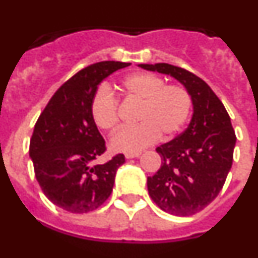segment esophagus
Masks as SVG:
<instances>
[{"instance_id": "1", "label": "esophagus", "mask_w": 258, "mask_h": 258, "mask_svg": "<svg viewBox=\"0 0 258 258\" xmlns=\"http://www.w3.org/2000/svg\"><path fill=\"white\" fill-rule=\"evenodd\" d=\"M141 152H136V154H125V157L126 159H133V157H140Z\"/></svg>"}]
</instances>
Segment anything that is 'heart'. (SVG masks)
<instances>
[{"mask_svg":"<svg viewBox=\"0 0 258 258\" xmlns=\"http://www.w3.org/2000/svg\"><path fill=\"white\" fill-rule=\"evenodd\" d=\"M129 101L140 103L137 126L125 127L111 140L116 152L134 154L159 140H169L186 126L192 112V97L184 86L165 84L163 77L149 72L125 76L120 83ZM90 116L101 131L113 133L118 125L117 99L106 86H101L90 101Z\"/></svg>","mask_w":258,"mask_h":258,"instance_id":"1","label":"heart"}]
</instances>
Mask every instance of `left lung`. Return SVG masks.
<instances>
[{"instance_id":"left-lung-1","label":"left lung","mask_w":258,"mask_h":258,"mask_svg":"<svg viewBox=\"0 0 258 258\" xmlns=\"http://www.w3.org/2000/svg\"><path fill=\"white\" fill-rule=\"evenodd\" d=\"M170 75L192 97L194 113L187 129L156 149L160 169L147 177L154 203L174 216H192L213 202L232 165L236 136L226 108L206 81L190 71L168 63L140 64Z\"/></svg>"}]
</instances>
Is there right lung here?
I'll use <instances>...</instances> for the list:
<instances>
[{"label": "right lung", "instance_id": "obj_1", "mask_svg": "<svg viewBox=\"0 0 258 258\" xmlns=\"http://www.w3.org/2000/svg\"><path fill=\"white\" fill-rule=\"evenodd\" d=\"M127 66L106 60L83 68L54 93L37 118L29 143L36 179L47 199L70 213L99 208L125 163L124 155L117 154L94 164L106 151V142L92 120L90 101L102 80Z\"/></svg>", "mask_w": 258, "mask_h": 258}]
</instances>
